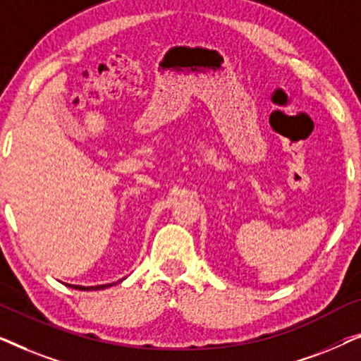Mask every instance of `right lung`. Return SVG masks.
Wrapping results in <instances>:
<instances>
[{
    "label": "right lung",
    "instance_id": "right-lung-1",
    "mask_svg": "<svg viewBox=\"0 0 361 361\" xmlns=\"http://www.w3.org/2000/svg\"><path fill=\"white\" fill-rule=\"evenodd\" d=\"M118 283H120V281H118ZM113 284H116V283H113ZM113 284L88 286V288H85V286H72V284H71V288H73V289H78V290H100V289H106V288H110V286H113Z\"/></svg>",
    "mask_w": 361,
    "mask_h": 361
}]
</instances>
